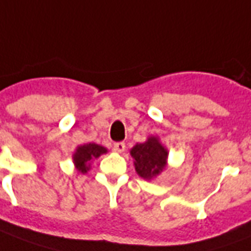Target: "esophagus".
Returning a JSON list of instances; mask_svg holds the SVG:
<instances>
[{"mask_svg":"<svg viewBox=\"0 0 251 251\" xmlns=\"http://www.w3.org/2000/svg\"><path fill=\"white\" fill-rule=\"evenodd\" d=\"M125 149H126L125 142H117V144H114V146H113V150H114L116 153H124Z\"/></svg>","mask_w":251,"mask_h":251,"instance_id":"34e87169","label":"esophagus"}]
</instances>
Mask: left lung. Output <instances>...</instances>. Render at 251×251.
<instances>
[{"label": "left lung", "mask_w": 251, "mask_h": 251, "mask_svg": "<svg viewBox=\"0 0 251 251\" xmlns=\"http://www.w3.org/2000/svg\"><path fill=\"white\" fill-rule=\"evenodd\" d=\"M130 155L134 159L137 174L150 181L165 170L169 153L168 149L159 142L158 137L150 135L145 142L133 146Z\"/></svg>", "instance_id": "1"}]
</instances>
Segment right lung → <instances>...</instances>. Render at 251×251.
<instances>
[{"label":"right lung","mask_w":251,"mask_h":251,"mask_svg":"<svg viewBox=\"0 0 251 251\" xmlns=\"http://www.w3.org/2000/svg\"><path fill=\"white\" fill-rule=\"evenodd\" d=\"M105 153H107V149L101 145L93 144V142L81 145L73 154V162L75 165V169L82 174L88 173V170L90 169V162H93L101 154Z\"/></svg>","instance_id":"1"}]
</instances>
